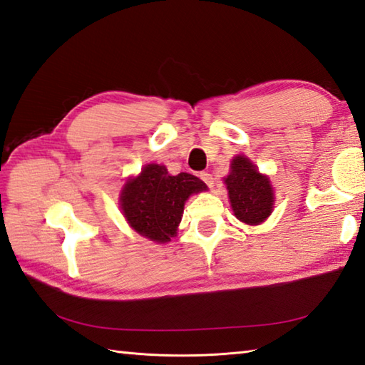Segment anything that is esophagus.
<instances>
[{
	"label": "esophagus",
	"mask_w": 365,
	"mask_h": 365,
	"mask_svg": "<svg viewBox=\"0 0 365 365\" xmlns=\"http://www.w3.org/2000/svg\"><path fill=\"white\" fill-rule=\"evenodd\" d=\"M199 178H201V180L207 185V187H213V177H212V174H209V173H201L199 174Z\"/></svg>",
	"instance_id": "obj_1"
}]
</instances>
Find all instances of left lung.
Returning a JSON list of instances; mask_svg holds the SVG:
<instances>
[{"instance_id":"8db88e82","label":"left lung","mask_w":365,"mask_h":365,"mask_svg":"<svg viewBox=\"0 0 365 365\" xmlns=\"http://www.w3.org/2000/svg\"><path fill=\"white\" fill-rule=\"evenodd\" d=\"M234 215L247 225H259L274 205V192L267 177L259 174L255 164L245 156H235L231 174L226 178Z\"/></svg>"}]
</instances>
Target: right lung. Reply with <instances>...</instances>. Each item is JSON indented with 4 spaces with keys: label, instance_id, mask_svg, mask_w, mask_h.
Returning <instances> with one entry per match:
<instances>
[{
    "label": "right lung",
    "instance_id": "right-lung-1",
    "mask_svg": "<svg viewBox=\"0 0 365 365\" xmlns=\"http://www.w3.org/2000/svg\"><path fill=\"white\" fill-rule=\"evenodd\" d=\"M205 190V183L195 175H169L164 166L147 164L139 177L125 183L120 205L131 227L144 237L163 244L175 235L185 201L192 192Z\"/></svg>",
    "mask_w": 365,
    "mask_h": 365
}]
</instances>
